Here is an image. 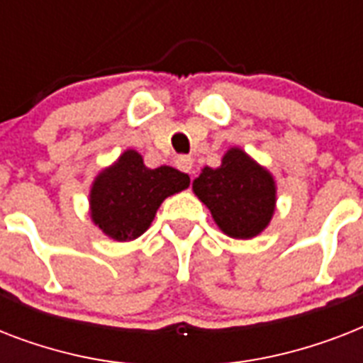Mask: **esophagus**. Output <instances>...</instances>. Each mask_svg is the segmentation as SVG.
<instances>
[{
  "mask_svg": "<svg viewBox=\"0 0 363 363\" xmlns=\"http://www.w3.org/2000/svg\"><path fill=\"white\" fill-rule=\"evenodd\" d=\"M175 165L181 171H184V173H192L194 160L190 158V156H179V158L175 160Z\"/></svg>",
  "mask_w": 363,
  "mask_h": 363,
  "instance_id": "obj_1",
  "label": "esophagus"
}]
</instances>
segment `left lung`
Returning a JSON list of instances; mask_svg holds the SVG:
<instances>
[{
    "mask_svg": "<svg viewBox=\"0 0 363 363\" xmlns=\"http://www.w3.org/2000/svg\"><path fill=\"white\" fill-rule=\"evenodd\" d=\"M192 188L209 207L218 228L230 238L258 235L275 211L273 177L241 148L228 150L220 167H205Z\"/></svg>",
    "mask_w": 363,
    "mask_h": 363,
    "instance_id": "1",
    "label": "left lung"
}]
</instances>
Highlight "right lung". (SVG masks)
I'll return each mask as SVG.
<instances>
[{
  "label": "right lung",
  "mask_w": 363,
  "mask_h": 363,
  "mask_svg": "<svg viewBox=\"0 0 363 363\" xmlns=\"http://www.w3.org/2000/svg\"><path fill=\"white\" fill-rule=\"evenodd\" d=\"M188 184L186 173L167 165L148 169L135 150H125L94 182L90 192L92 220L109 238L131 241L147 232L162 201Z\"/></svg>",
  "instance_id": "obj_1"
}]
</instances>
